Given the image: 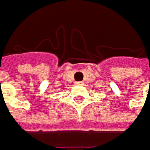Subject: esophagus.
<instances>
[{"instance_id":"1","label":"esophagus","mask_w":150,"mask_h":150,"mask_svg":"<svg viewBox=\"0 0 150 150\" xmlns=\"http://www.w3.org/2000/svg\"><path fill=\"white\" fill-rule=\"evenodd\" d=\"M76 84H77V85H83V82L79 81V82H76Z\"/></svg>"}]
</instances>
